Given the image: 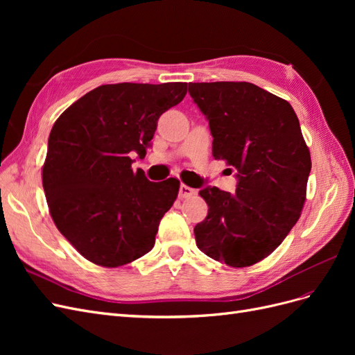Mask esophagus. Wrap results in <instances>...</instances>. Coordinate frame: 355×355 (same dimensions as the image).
<instances>
[{
	"label": "esophagus",
	"instance_id": "esophagus-1",
	"mask_svg": "<svg viewBox=\"0 0 355 355\" xmlns=\"http://www.w3.org/2000/svg\"><path fill=\"white\" fill-rule=\"evenodd\" d=\"M196 189H192V188H189L188 185H184L182 184L180 185V188H179V197L180 198H189V197H192V196H196Z\"/></svg>",
	"mask_w": 355,
	"mask_h": 355
}]
</instances>
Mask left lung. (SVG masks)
Listing matches in <instances>:
<instances>
[{"label": "left lung", "mask_w": 355, "mask_h": 355, "mask_svg": "<svg viewBox=\"0 0 355 355\" xmlns=\"http://www.w3.org/2000/svg\"><path fill=\"white\" fill-rule=\"evenodd\" d=\"M188 92L209 120L213 157L239 179L234 194L200 191L209 213L196 225V243L214 261L254 265L283 243L304 207L311 155L299 120L287 101L252 83H189Z\"/></svg>", "instance_id": "left-lung-1"}]
</instances>
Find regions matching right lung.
Listing matches in <instances>:
<instances>
[{"label":"right lung","instance_id":"right-lung-1","mask_svg":"<svg viewBox=\"0 0 355 355\" xmlns=\"http://www.w3.org/2000/svg\"><path fill=\"white\" fill-rule=\"evenodd\" d=\"M187 83L105 84L63 112L49 136L42 188L60 234L105 268L154 247L179 180H148L132 157L146 155L161 114L182 102Z\"/></svg>","mask_w":355,"mask_h":355}]
</instances>
